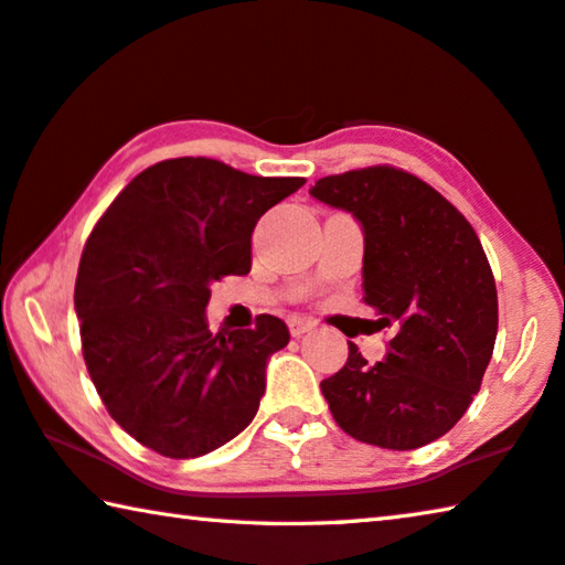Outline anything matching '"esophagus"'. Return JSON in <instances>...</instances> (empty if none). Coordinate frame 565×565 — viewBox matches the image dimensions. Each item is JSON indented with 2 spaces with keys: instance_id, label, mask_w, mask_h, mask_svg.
Masks as SVG:
<instances>
[{
  "instance_id": "obj_1",
  "label": "esophagus",
  "mask_w": 565,
  "mask_h": 565,
  "mask_svg": "<svg viewBox=\"0 0 565 565\" xmlns=\"http://www.w3.org/2000/svg\"><path fill=\"white\" fill-rule=\"evenodd\" d=\"M288 328H290V335L292 338H300V335H305V332L312 328V322L310 320H302V318H290L288 320Z\"/></svg>"
}]
</instances>
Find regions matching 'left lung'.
<instances>
[{
  "label": "left lung",
  "instance_id": "left-lung-1",
  "mask_svg": "<svg viewBox=\"0 0 565 565\" xmlns=\"http://www.w3.org/2000/svg\"><path fill=\"white\" fill-rule=\"evenodd\" d=\"M310 195L360 220L365 302L395 330L383 363L350 343L348 363L320 383L332 418L370 446H428L463 418L493 355L498 292L483 245L463 212L393 164L330 174Z\"/></svg>",
  "mask_w": 565,
  "mask_h": 565
}]
</instances>
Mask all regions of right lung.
Here are the masks:
<instances>
[{
  "instance_id": "1",
  "label": "right lung",
  "mask_w": 565,
  "mask_h": 565,
  "mask_svg": "<svg viewBox=\"0 0 565 565\" xmlns=\"http://www.w3.org/2000/svg\"><path fill=\"white\" fill-rule=\"evenodd\" d=\"M302 184L178 157L137 174L92 227L74 282L82 355L107 413L137 443L198 458L255 418L288 326L257 316L255 328L212 335L210 285L249 273L257 220Z\"/></svg>"
}]
</instances>
